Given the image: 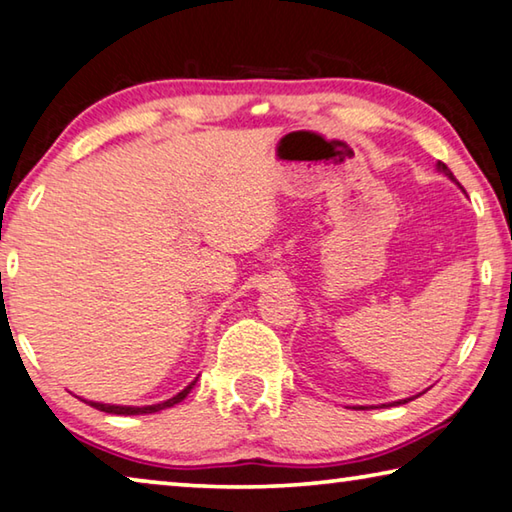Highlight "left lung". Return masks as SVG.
Wrapping results in <instances>:
<instances>
[{"instance_id": "obj_1", "label": "left lung", "mask_w": 512, "mask_h": 512, "mask_svg": "<svg viewBox=\"0 0 512 512\" xmlns=\"http://www.w3.org/2000/svg\"><path fill=\"white\" fill-rule=\"evenodd\" d=\"M436 169H438L440 173H445V176H447L449 180H454V183H456L454 173L447 169V164H443V162H438V164H436ZM420 395H422V393H420ZM420 395H415V397H420ZM411 400H413V397H406V400H397V402H391V404H381V406H400V404H406V402H411ZM359 409H368V406H359Z\"/></svg>"}]
</instances>
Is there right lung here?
Masks as SVG:
<instances>
[{"mask_svg": "<svg viewBox=\"0 0 512 512\" xmlns=\"http://www.w3.org/2000/svg\"><path fill=\"white\" fill-rule=\"evenodd\" d=\"M196 381H198V377L192 381V384L185 386L183 391H180L178 395H173V397H169V400H164V402H160V404H149V406H121V404H103V402H90V400H83V402L94 406V409H99V411H103V413H112V415H144V413H158V411L169 409V406H173V404L183 402L185 397L189 395V391H192V388L196 386Z\"/></svg>", "mask_w": 512, "mask_h": 512, "instance_id": "obj_1", "label": "right lung"}]
</instances>
